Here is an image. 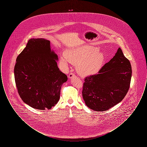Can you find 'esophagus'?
Wrapping results in <instances>:
<instances>
[{"label": "esophagus", "mask_w": 147, "mask_h": 147, "mask_svg": "<svg viewBox=\"0 0 147 147\" xmlns=\"http://www.w3.org/2000/svg\"><path fill=\"white\" fill-rule=\"evenodd\" d=\"M75 77V75L72 73H70V74L68 75V77L69 79H71L73 77Z\"/></svg>", "instance_id": "34e87169"}]
</instances>
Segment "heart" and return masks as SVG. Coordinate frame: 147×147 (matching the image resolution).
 <instances>
[{"mask_svg": "<svg viewBox=\"0 0 147 147\" xmlns=\"http://www.w3.org/2000/svg\"><path fill=\"white\" fill-rule=\"evenodd\" d=\"M68 62L77 65L78 73L83 77L97 74L104 62V56L98 48L89 45L67 49L64 56L61 57L59 63L64 68L68 67Z\"/></svg>", "mask_w": 147, "mask_h": 147, "instance_id": "1", "label": "heart"}]
</instances>
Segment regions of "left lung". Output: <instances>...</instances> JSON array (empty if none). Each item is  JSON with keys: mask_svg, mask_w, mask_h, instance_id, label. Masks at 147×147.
Instances as JSON below:
<instances>
[{"mask_svg": "<svg viewBox=\"0 0 147 147\" xmlns=\"http://www.w3.org/2000/svg\"><path fill=\"white\" fill-rule=\"evenodd\" d=\"M131 77V64L119 48L98 74L85 78L82 91L85 104L96 111L109 110L125 98L129 88Z\"/></svg>", "mask_w": 147, "mask_h": 147, "instance_id": "obj_1", "label": "left lung"}]
</instances>
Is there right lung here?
Listing matches in <instances>:
<instances>
[{"instance_id":"right-lung-1","label":"right lung","mask_w":147,"mask_h":147,"mask_svg":"<svg viewBox=\"0 0 147 147\" xmlns=\"http://www.w3.org/2000/svg\"><path fill=\"white\" fill-rule=\"evenodd\" d=\"M58 56L51 50L50 41L31 38L18 56L14 77L19 94L31 107L49 110L60 98L62 84L67 76L58 67Z\"/></svg>"}]
</instances>
